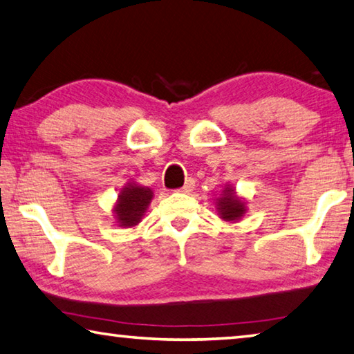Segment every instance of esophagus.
Returning a JSON list of instances; mask_svg holds the SVG:
<instances>
[{"mask_svg": "<svg viewBox=\"0 0 354 354\" xmlns=\"http://www.w3.org/2000/svg\"><path fill=\"white\" fill-rule=\"evenodd\" d=\"M194 185H195L194 179H187V181H185V184L183 185V187L179 189V192H181V194H189V192L194 190Z\"/></svg>", "mask_w": 354, "mask_h": 354, "instance_id": "esophagus-1", "label": "esophagus"}]
</instances>
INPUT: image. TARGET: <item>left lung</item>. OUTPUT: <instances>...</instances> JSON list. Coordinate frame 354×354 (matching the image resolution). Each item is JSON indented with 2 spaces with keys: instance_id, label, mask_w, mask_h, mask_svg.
<instances>
[{
  "instance_id": "obj_1",
  "label": "left lung",
  "mask_w": 354,
  "mask_h": 354,
  "mask_svg": "<svg viewBox=\"0 0 354 354\" xmlns=\"http://www.w3.org/2000/svg\"><path fill=\"white\" fill-rule=\"evenodd\" d=\"M217 211L220 218L230 221V223H234V221L241 220L245 212H247V203L241 196H237L236 190L231 185L226 184L223 194L217 200Z\"/></svg>"
}]
</instances>
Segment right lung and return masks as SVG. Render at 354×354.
<instances>
[{"instance_id": "add662e5", "label": "right lung", "mask_w": 354, "mask_h": 354, "mask_svg": "<svg viewBox=\"0 0 354 354\" xmlns=\"http://www.w3.org/2000/svg\"><path fill=\"white\" fill-rule=\"evenodd\" d=\"M153 200V190L143 187L136 183H128L120 190L115 206H113V217L118 226L133 227L140 223L145 215L149 203Z\"/></svg>"}]
</instances>
